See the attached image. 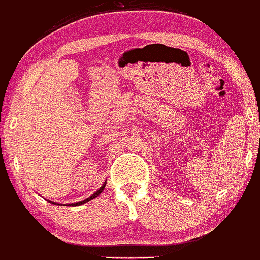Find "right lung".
<instances>
[{"label":"right lung","instance_id":"right-lung-1","mask_svg":"<svg viewBox=\"0 0 260 260\" xmlns=\"http://www.w3.org/2000/svg\"><path fill=\"white\" fill-rule=\"evenodd\" d=\"M105 187H106V182L104 184L101 185V188L99 189V190H96V193H94L91 195V197H89V198H86L85 200H82V201H79V203H73V204H70V205H72V206H79V205H83V204H85V203H88V201H90V200H92V199L94 198H96V197H99V195H100L102 191H104V189H105ZM49 203H52V204H55V203H53V201H49Z\"/></svg>","mask_w":260,"mask_h":260}]
</instances>
